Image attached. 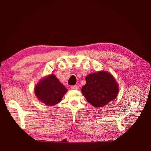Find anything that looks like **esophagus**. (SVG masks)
<instances>
[{
	"label": "esophagus",
	"mask_w": 151,
	"mask_h": 151,
	"mask_svg": "<svg viewBox=\"0 0 151 151\" xmlns=\"http://www.w3.org/2000/svg\"><path fill=\"white\" fill-rule=\"evenodd\" d=\"M70 88H71L72 89H78L79 86H77V85H74V86H72Z\"/></svg>",
	"instance_id": "34e87169"
}]
</instances>
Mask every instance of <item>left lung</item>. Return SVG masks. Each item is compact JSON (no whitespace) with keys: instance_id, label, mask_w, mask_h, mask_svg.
I'll list each match as a JSON object with an SVG mask.
<instances>
[{"instance_id":"obj_1","label":"left lung","mask_w":151,"mask_h":151,"mask_svg":"<svg viewBox=\"0 0 151 151\" xmlns=\"http://www.w3.org/2000/svg\"><path fill=\"white\" fill-rule=\"evenodd\" d=\"M86 84L82 88V93L88 103L96 108L103 107L115 99L118 93V86L109 73L101 71L89 74Z\"/></svg>"}]
</instances>
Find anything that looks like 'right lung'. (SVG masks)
Wrapping results in <instances>:
<instances>
[{
    "instance_id": "add662e5",
    "label": "right lung",
    "mask_w": 151,
    "mask_h": 151,
    "mask_svg": "<svg viewBox=\"0 0 151 151\" xmlns=\"http://www.w3.org/2000/svg\"><path fill=\"white\" fill-rule=\"evenodd\" d=\"M67 91V89L53 74L41 81L35 88L36 96L47 106L58 103Z\"/></svg>"
}]
</instances>
